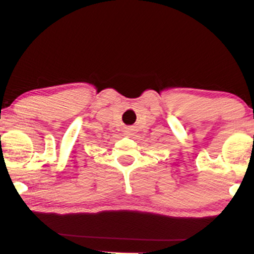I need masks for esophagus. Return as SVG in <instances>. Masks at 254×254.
<instances>
[{"label":"esophagus","instance_id":"1","mask_svg":"<svg viewBox=\"0 0 254 254\" xmlns=\"http://www.w3.org/2000/svg\"><path fill=\"white\" fill-rule=\"evenodd\" d=\"M124 133H126L127 135H131L132 134V128L124 127Z\"/></svg>","mask_w":254,"mask_h":254}]
</instances>
